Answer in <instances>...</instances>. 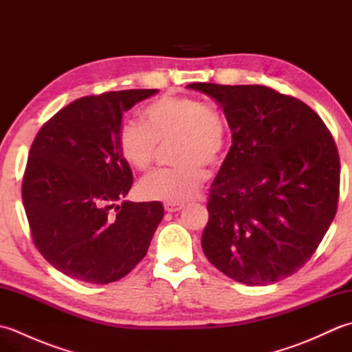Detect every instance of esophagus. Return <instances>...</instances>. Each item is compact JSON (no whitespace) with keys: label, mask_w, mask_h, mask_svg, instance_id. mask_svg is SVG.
<instances>
[{"label":"esophagus","mask_w":352,"mask_h":352,"mask_svg":"<svg viewBox=\"0 0 352 352\" xmlns=\"http://www.w3.org/2000/svg\"><path fill=\"white\" fill-rule=\"evenodd\" d=\"M184 206L183 204H164V210H166L168 213H175V212H180L182 208H183Z\"/></svg>","instance_id":"34e87169"}]
</instances>
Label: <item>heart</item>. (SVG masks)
I'll use <instances>...</instances> for the list:
<instances>
[{
    "label": "heart",
    "mask_w": 352,
    "mask_h": 352,
    "mask_svg": "<svg viewBox=\"0 0 352 352\" xmlns=\"http://www.w3.org/2000/svg\"><path fill=\"white\" fill-rule=\"evenodd\" d=\"M142 124L124 121L116 142L122 159L136 170L153 166L157 145L174 140L172 162L177 168L148 175L139 184L145 199L183 204L197 195L208 166L218 164L227 151L230 124L219 110L188 95H163L142 110Z\"/></svg>",
    "instance_id": "1"
}]
</instances>
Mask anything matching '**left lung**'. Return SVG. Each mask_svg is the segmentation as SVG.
<instances>
[{"instance_id":"obj_1","label":"left lung","mask_w":352,"mask_h":352,"mask_svg":"<svg viewBox=\"0 0 352 352\" xmlns=\"http://www.w3.org/2000/svg\"><path fill=\"white\" fill-rule=\"evenodd\" d=\"M188 87L218 102L233 133L208 193L206 257L246 286L287 278L310 260L338 210L331 133L307 104L271 87Z\"/></svg>"}]
</instances>
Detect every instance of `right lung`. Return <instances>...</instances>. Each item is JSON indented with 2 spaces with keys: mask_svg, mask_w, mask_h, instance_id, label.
<instances>
[{
  "mask_svg": "<svg viewBox=\"0 0 352 352\" xmlns=\"http://www.w3.org/2000/svg\"><path fill=\"white\" fill-rule=\"evenodd\" d=\"M157 92L131 89L72 101L42 125L30 148L22 203L33 242L74 280H121L145 257L163 219L159 201H124L133 172L116 142L124 111Z\"/></svg>",
  "mask_w": 352,
  "mask_h": 352,
  "instance_id": "1",
  "label": "right lung"
}]
</instances>
